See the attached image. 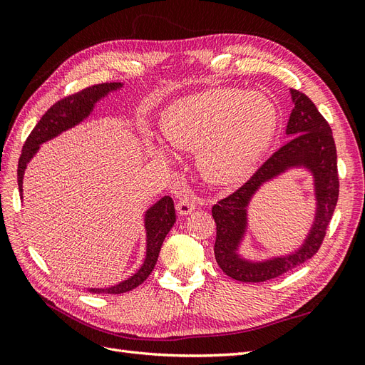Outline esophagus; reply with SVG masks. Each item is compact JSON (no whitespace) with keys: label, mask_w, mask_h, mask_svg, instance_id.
I'll list each match as a JSON object with an SVG mask.
<instances>
[{"label":"esophagus","mask_w":365,"mask_h":365,"mask_svg":"<svg viewBox=\"0 0 365 365\" xmlns=\"http://www.w3.org/2000/svg\"><path fill=\"white\" fill-rule=\"evenodd\" d=\"M195 207H196L195 197L185 196V197H182V200H180L178 204H176V212H178V215H181V216H187L193 212Z\"/></svg>","instance_id":"obj_1"}]
</instances>
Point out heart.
Masks as SVG:
<instances>
[{"mask_svg":"<svg viewBox=\"0 0 365 365\" xmlns=\"http://www.w3.org/2000/svg\"><path fill=\"white\" fill-rule=\"evenodd\" d=\"M277 129L269 97L237 88H215L178 98L161 115L172 146L197 149L204 180L213 185L242 184L267 153ZM158 157L165 153L155 149Z\"/></svg>","mask_w":365,"mask_h":365,"instance_id":"1","label":"heart"}]
</instances>
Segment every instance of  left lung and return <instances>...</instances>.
Segmentation results:
<instances>
[{
    "instance_id": "obj_1",
    "label": "left lung",
    "mask_w": 365,
    "mask_h": 365,
    "mask_svg": "<svg viewBox=\"0 0 365 365\" xmlns=\"http://www.w3.org/2000/svg\"><path fill=\"white\" fill-rule=\"evenodd\" d=\"M291 98L294 109L286 126L288 143L274 152L240 189L212 208L216 222V262L228 277L239 282L259 283L275 279L315 256L336 207L339 181L332 129L306 94L291 90ZM291 168H306L314 178L317 202L312 230L301 248L286 257L264 261L245 259L238 254V247L246 234L247 205L252 196L264 182Z\"/></svg>"
}]
</instances>
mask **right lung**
<instances>
[{
  "instance_id": "add662e5",
  "label": "right lung",
  "mask_w": 365,
  "mask_h": 365,
  "mask_svg": "<svg viewBox=\"0 0 365 365\" xmlns=\"http://www.w3.org/2000/svg\"><path fill=\"white\" fill-rule=\"evenodd\" d=\"M123 86L121 82L111 83H98L85 90L62 98L58 103H54L48 111L42 115L38 125L30 132L29 138L24 143L23 153L18 161V187L21 197H23V180L27 169V164L36 155L42 143L53 140L62 132L77 126L82 121L90 117L94 111V106L98 101H102L109 93H114ZM176 220L175 207L170 196H164L157 201L145 213V230H146V256L143 260L140 269L132 274L129 279L120 282L109 288H88L93 294H123L135 289L145 282L155 263L158 260V254L163 242L172 230Z\"/></svg>"
}]
</instances>
